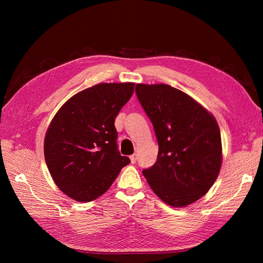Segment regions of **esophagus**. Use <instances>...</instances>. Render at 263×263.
I'll use <instances>...</instances> for the list:
<instances>
[{
	"label": "esophagus",
	"mask_w": 263,
	"mask_h": 263,
	"mask_svg": "<svg viewBox=\"0 0 263 263\" xmlns=\"http://www.w3.org/2000/svg\"><path fill=\"white\" fill-rule=\"evenodd\" d=\"M129 158H130V162H132V163H135V162H136V160H137V157H136V155H132Z\"/></svg>",
	"instance_id": "1"
}]
</instances>
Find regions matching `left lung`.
<instances>
[{
	"instance_id": "8db88e82",
	"label": "left lung",
	"mask_w": 263,
	"mask_h": 263,
	"mask_svg": "<svg viewBox=\"0 0 263 263\" xmlns=\"http://www.w3.org/2000/svg\"><path fill=\"white\" fill-rule=\"evenodd\" d=\"M136 94L159 145L157 162L142 174L165 204L191 205L209 192L221 168L216 119L190 95L168 84L139 83Z\"/></svg>"
}]
</instances>
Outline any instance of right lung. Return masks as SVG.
<instances>
[{"label": "right lung", "mask_w": 263, "mask_h": 263, "mask_svg": "<svg viewBox=\"0 0 263 263\" xmlns=\"http://www.w3.org/2000/svg\"><path fill=\"white\" fill-rule=\"evenodd\" d=\"M134 86L124 82L87 87L51 119L44 141L45 160L55 185L72 200H97L130 162L117 150L114 122Z\"/></svg>", "instance_id": "1"}]
</instances>
